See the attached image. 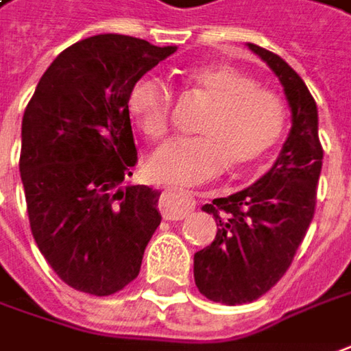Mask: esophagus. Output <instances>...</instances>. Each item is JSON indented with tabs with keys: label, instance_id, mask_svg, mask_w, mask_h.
I'll use <instances>...</instances> for the list:
<instances>
[{
	"label": "esophagus",
	"instance_id": "1",
	"mask_svg": "<svg viewBox=\"0 0 351 351\" xmlns=\"http://www.w3.org/2000/svg\"><path fill=\"white\" fill-rule=\"evenodd\" d=\"M196 206V200L186 192L165 191L160 194L159 208L165 220H182Z\"/></svg>",
	"mask_w": 351,
	"mask_h": 351
}]
</instances>
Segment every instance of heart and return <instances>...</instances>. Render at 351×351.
I'll use <instances>...</instances> for the list:
<instances>
[{"instance_id":"obj_1","label":"heart","mask_w":351,"mask_h":351,"mask_svg":"<svg viewBox=\"0 0 351 351\" xmlns=\"http://www.w3.org/2000/svg\"><path fill=\"white\" fill-rule=\"evenodd\" d=\"M186 82L210 106L200 117L198 137L175 139L157 149L145 162L151 180L189 189L234 169L263 159L285 131L282 99L257 86L250 74L230 64H204L186 74ZM128 114L149 141L169 131L171 94L153 76L135 80L125 98Z\"/></svg>"}]
</instances>
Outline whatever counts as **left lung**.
<instances>
[{"mask_svg": "<svg viewBox=\"0 0 351 351\" xmlns=\"http://www.w3.org/2000/svg\"><path fill=\"white\" fill-rule=\"evenodd\" d=\"M282 84L291 131L273 167L252 186L214 198V241L194 253V281L206 298L221 304L253 302L277 285L306 236L322 171L318 110L306 84L279 54L247 43Z\"/></svg>", "mask_w": 351, "mask_h": 351, "instance_id": "1", "label": "left lung"}]
</instances>
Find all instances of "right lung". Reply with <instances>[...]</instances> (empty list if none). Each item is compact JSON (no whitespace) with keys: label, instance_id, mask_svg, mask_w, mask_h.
Listing matches in <instances>:
<instances>
[{"label":"right lung","instance_id":"1","mask_svg":"<svg viewBox=\"0 0 351 351\" xmlns=\"http://www.w3.org/2000/svg\"><path fill=\"white\" fill-rule=\"evenodd\" d=\"M128 35H96L58 54L21 123V182L31 232L54 273L108 297L130 285L159 228V196L128 184L137 162L130 86L175 53Z\"/></svg>","mask_w":351,"mask_h":351}]
</instances>
